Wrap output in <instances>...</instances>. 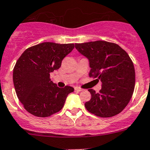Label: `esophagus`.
I'll return each instance as SVG.
<instances>
[{"label": "esophagus", "mask_w": 150, "mask_h": 150, "mask_svg": "<svg viewBox=\"0 0 150 150\" xmlns=\"http://www.w3.org/2000/svg\"><path fill=\"white\" fill-rule=\"evenodd\" d=\"M75 91H78V92L82 91V89H81V88H79V87H75Z\"/></svg>", "instance_id": "34e87169"}]
</instances>
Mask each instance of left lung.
Segmentation results:
<instances>
[{"instance_id":"left-lung-1","label":"left lung","mask_w":150,"mask_h":150,"mask_svg":"<svg viewBox=\"0 0 150 150\" xmlns=\"http://www.w3.org/2000/svg\"><path fill=\"white\" fill-rule=\"evenodd\" d=\"M75 48L88 59L89 77L102 83L99 93L88 90L91 98L85 104L86 110L101 117L121 112L131 100L135 86V69L128 54L116 43L104 40L76 43Z\"/></svg>"}]
</instances>
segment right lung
<instances>
[{"label":"right lung","instance_id":"right-lung-1","mask_svg":"<svg viewBox=\"0 0 150 150\" xmlns=\"http://www.w3.org/2000/svg\"><path fill=\"white\" fill-rule=\"evenodd\" d=\"M73 43L45 42L25 50L16 62L13 81L17 97L30 114L46 117L62 109L71 86L59 88L50 79V72L61 67L63 59L72 51Z\"/></svg>","mask_w":150,"mask_h":150}]
</instances>
